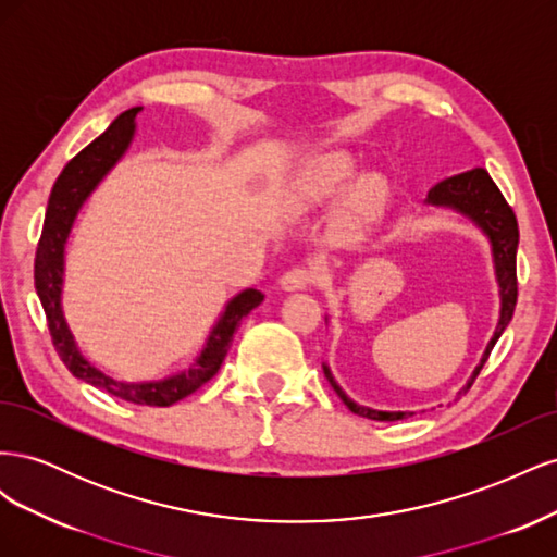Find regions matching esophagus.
I'll return each instance as SVG.
<instances>
[{
    "label": "esophagus",
    "instance_id": "obj_1",
    "mask_svg": "<svg viewBox=\"0 0 557 557\" xmlns=\"http://www.w3.org/2000/svg\"><path fill=\"white\" fill-rule=\"evenodd\" d=\"M318 281V269L315 267H293L290 272L281 276V288L283 290H307L309 285Z\"/></svg>",
    "mask_w": 557,
    "mask_h": 557
}]
</instances>
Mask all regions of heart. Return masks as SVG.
Instances as JSON below:
<instances>
[{"mask_svg":"<svg viewBox=\"0 0 557 557\" xmlns=\"http://www.w3.org/2000/svg\"><path fill=\"white\" fill-rule=\"evenodd\" d=\"M352 174H356V160L348 153H330L325 158H318L309 170L301 174L297 183V195L299 199L309 201V205H315V201H323L336 190H342ZM379 195L381 183L372 176L362 178L356 185V190L350 193L348 207L350 211H364L367 207L374 205Z\"/></svg>","mask_w":557,"mask_h":557,"instance_id":"heart-1","label":"heart"}]
</instances>
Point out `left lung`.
Listing matches in <instances>:
<instances>
[{
	"mask_svg": "<svg viewBox=\"0 0 557 557\" xmlns=\"http://www.w3.org/2000/svg\"><path fill=\"white\" fill-rule=\"evenodd\" d=\"M428 205L434 207H448L460 211L462 215L471 218L491 239L493 246V260H495V274H497V283H499V297H502V309H499V323L497 330L493 334L491 344H487L481 364L474 369V374L467 381V385L462 387V393H467L471 383L476 381V376L481 374L483 364L487 362V356H491L493 346L497 344L499 334L504 332V327L509 325V320L513 318V309H516V299H518V278H516V250H518V221L513 209L507 205V199L499 193V188L495 185V181L491 178L483 166H476V170H469L462 174H455L450 178H444L442 183H436L434 188L428 193ZM323 372L330 381V385L334 387V393L342 397V401L346 407L358 413L362 418L369 420H401L404 416H413V413H404V411H376L369 407H360L352 399L346 397V393L342 391L336 381L332 379L330 369L323 367Z\"/></svg>",
	"mask_w": 557,
	"mask_h": 557,
	"instance_id": "obj_1",
	"label": "left lung"
}]
</instances>
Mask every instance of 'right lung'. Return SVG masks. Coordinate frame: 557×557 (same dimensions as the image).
I'll return each instance as SVG.
<instances>
[{
    "label": "right lung",
    "instance_id": "obj_1",
    "mask_svg": "<svg viewBox=\"0 0 557 557\" xmlns=\"http://www.w3.org/2000/svg\"><path fill=\"white\" fill-rule=\"evenodd\" d=\"M139 111H141L139 107H134L117 115L109 125V129L104 134H99L92 144H88L76 158L66 162L62 174L58 176L53 190H50V197H48L46 221H44L39 246H37L35 288L48 320L50 339H53L60 360L76 379L102 387V391H107L109 395L132 404H144V407H172L174 401L193 395L197 387H201L215 376V372L221 369L227 356L234 332H237L242 318L256 309L264 295L260 290L248 288L234 297L227 305L223 318L218 320V325L213 327L209 342L205 350H201L197 362L190 369H185V372L174 374L170 379L148 381V383H123L107 376L104 372H99L97 367H92L86 358L81 356L74 336L64 323L62 307H60L64 244H66V237H70L74 218L83 201L88 199V195L95 190V185L107 176V172L127 150L134 134V117H137Z\"/></svg>",
    "mask_w": 557,
    "mask_h": 557
}]
</instances>
